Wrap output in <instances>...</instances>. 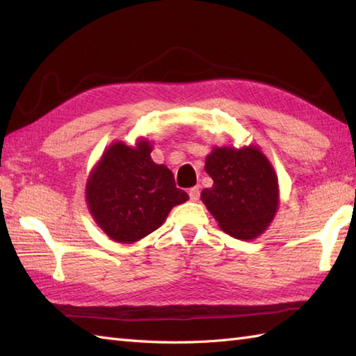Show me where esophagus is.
<instances>
[{
    "instance_id": "1",
    "label": "esophagus",
    "mask_w": 356,
    "mask_h": 356,
    "mask_svg": "<svg viewBox=\"0 0 356 356\" xmlns=\"http://www.w3.org/2000/svg\"><path fill=\"white\" fill-rule=\"evenodd\" d=\"M199 197H200V188H199V186L191 188V190H190V199H191L193 202H197Z\"/></svg>"
}]
</instances>
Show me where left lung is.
Here are the masks:
<instances>
[{
    "instance_id": "1",
    "label": "left lung",
    "mask_w": 356,
    "mask_h": 356,
    "mask_svg": "<svg viewBox=\"0 0 356 356\" xmlns=\"http://www.w3.org/2000/svg\"><path fill=\"white\" fill-rule=\"evenodd\" d=\"M205 171L214 180L200 199L220 229L238 240H254L268 229L280 205L274 166L257 145L214 147Z\"/></svg>"
}]
</instances>
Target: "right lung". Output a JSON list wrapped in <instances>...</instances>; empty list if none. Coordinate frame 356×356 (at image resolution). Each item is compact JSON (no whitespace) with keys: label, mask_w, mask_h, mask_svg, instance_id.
Instances as JSON below:
<instances>
[{"label":"right lung","mask_w":356,"mask_h":356,"mask_svg":"<svg viewBox=\"0 0 356 356\" xmlns=\"http://www.w3.org/2000/svg\"><path fill=\"white\" fill-rule=\"evenodd\" d=\"M143 138L134 147L118 140L90 171L86 200L96 225L118 243H134L156 231L188 194L176 188L172 172L151 159Z\"/></svg>","instance_id":"add662e5"}]
</instances>
